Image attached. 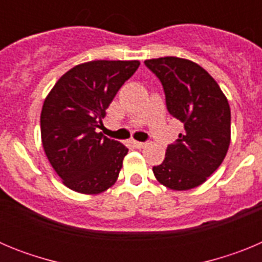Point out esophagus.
<instances>
[{
    "label": "esophagus",
    "mask_w": 262,
    "mask_h": 262,
    "mask_svg": "<svg viewBox=\"0 0 262 262\" xmlns=\"http://www.w3.org/2000/svg\"><path fill=\"white\" fill-rule=\"evenodd\" d=\"M133 145H134V147H135V148H138V149H140V148L145 147V143H143V142H136V140H134Z\"/></svg>",
    "instance_id": "1"
}]
</instances>
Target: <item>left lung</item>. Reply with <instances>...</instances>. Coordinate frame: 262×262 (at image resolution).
Masks as SVG:
<instances>
[{
  "label": "left lung",
  "mask_w": 262,
  "mask_h": 262,
  "mask_svg": "<svg viewBox=\"0 0 262 262\" xmlns=\"http://www.w3.org/2000/svg\"><path fill=\"white\" fill-rule=\"evenodd\" d=\"M144 64L163 84L169 114L184 124L163 163L152 170L164 186L190 190L223 163L231 142L230 105L216 81L190 60L166 56Z\"/></svg>",
  "instance_id": "1"
}]
</instances>
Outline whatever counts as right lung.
Returning a JSON list of instances; mask_svg holds the SVG:
<instances>
[{
	"label": "right lung",
	"mask_w": 262,
	"mask_h": 262,
	"mask_svg": "<svg viewBox=\"0 0 262 262\" xmlns=\"http://www.w3.org/2000/svg\"><path fill=\"white\" fill-rule=\"evenodd\" d=\"M138 60H94L78 64L59 78L40 114L46 156L71 190L98 194L113 186L128 148L108 139L102 126L106 108L139 68Z\"/></svg>",
	"instance_id": "obj_1"
}]
</instances>
